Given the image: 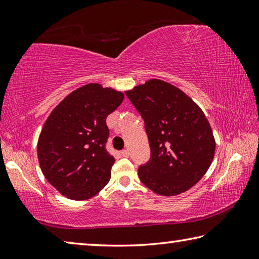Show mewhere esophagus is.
Returning <instances> with one entry per match:
<instances>
[{
	"instance_id": "34e87169",
	"label": "esophagus",
	"mask_w": 259,
	"mask_h": 259,
	"mask_svg": "<svg viewBox=\"0 0 259 259\" xmlns=\"http://www.w3.org/2000/svg\"><path fill=\"white\" fill-rule=\"evenodd\" d=\"M121 155L124 156V157H128V156H129V151H128V150L121 151Z\"/></svg>"
}]
</instances>
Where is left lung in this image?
<instances>
[{
  "label": "left lung",
  "mask_w": 259,
  "mask_h": 259,
  "mask_svg": "<svg viewBox=\"0 0 259 259\" xmlns=\"http://www.w3.org/2000/svg\"><path fill=\"white\" fill-rule=\"evenodd\" d=\"M145 122L151 159L140 165V182L159 195L190 190L208 171L216 143L198 105L177 87L157 78L125 91Z\"/></svg>",
  "instance_id": "8db88e82"
}]
</instances>
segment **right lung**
<instances>
[{"label": "right lung", "mask_w": 259, "mask_h": 259, "mask_svg": "<svg viewBox=\"0 0 259 259\" xmlns=\"http://www.w3.org/2000/svg\"><path fill=\"white\" fill-rule=\"evenodd\" d=\"M124 95L89 83L66 96L50 113L37 142V157L47 181L72 200L95 196L111 179L115 162L106 151V117Z\"/></svg>", "instance_id": "obj_1"}]
</instances>
